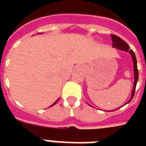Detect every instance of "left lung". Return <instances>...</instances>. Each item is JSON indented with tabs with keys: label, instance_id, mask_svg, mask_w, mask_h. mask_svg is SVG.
Segmentation results:
<instances>
[{
	"label": "left lung",
	"instance_id": "8db88e82",
	"mask_svg": "<svg viewBox=\"0 0 146 146\" xmlns=\"http://www.w3.org/2000/svg\"><path fill=\"white\" fill-rule=\"evenodd\" d=\"M111 38H112V40H113V48H116V49L118 50H120V51H126V52H128L129 54H131V56L132 58V61H133V65H134V75H135V80H134V86H133V89H132L131 92V97L130 98V100H128V102H127L126 104L129 103L131 101L132 98H134V95H135V88H136V85H137V83H138V66H137V59H136V57H135V54L134 53V51H132L131 49H130V47L129 45L126 43L123 40L119 37V36H116V35H113L112 34L111 35ZM90 106V105H89ZM119 109V108H118ZM116 109V110H118Z\"/></svg>",
	"mask_w": 146,
	"mask_h": 146
}]
</instances>
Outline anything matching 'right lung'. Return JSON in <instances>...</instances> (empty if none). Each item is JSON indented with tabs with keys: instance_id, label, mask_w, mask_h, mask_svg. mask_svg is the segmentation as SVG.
Segmentation results:
<instances>
[{
	"instance_id": "obj_1",
	"label": "right lung",
	"mask_w": 146,
	"mask_h": 146,
	"mask_svg": "<svg viewBox=\"0 0 146 146\" xmlns=\"http://www.w3.org/2000/svg\"><path fill=\"white\" fill-rule=\"evenodd\" d=\"M58 100H59V98H58L57 100H56V101L54 102V103H53V104L51 105V106H50V107H51V106H54V105H55V104H56V103H57V102H58Z\"/></svg>"
}]
</instances>
